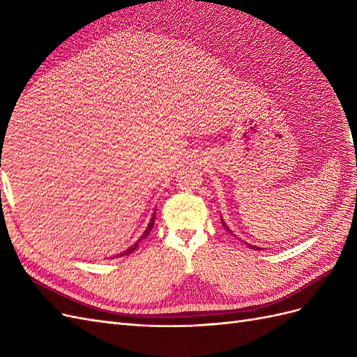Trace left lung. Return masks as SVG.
Segmentation results:
<instances>
[{"label": "left lung", "instance_id": "8db88e82", "mask_svg": "<svg viewBox=\"0 0 357 357\" xmlns=\"http://www.w3.org/2000/svg\"><path fill=\"white\" fill-rule=\"evenodd\" d=\"M220 220H222V225L225 226V229H226V231H229V232H231V229L228 228V226H226V225H225V222H223V219H222V218H220ZM248 247H252V248H255V250H256V248H259V247H253V245H250V244H248Z\"/></svg>", "mask_w": 357, "mask_h": 357}]
</instances>
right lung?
<instances>
[{"mask_svg": "<svg viewBox=\"0 0 357 357\" xmlns=\"http://www.w3.org/2000/svg\"><path fill=\"white\" fill-rule=\"evenodd\" d=\"M153 225H155V215H153V218H152V220H150V223H149V228H147V229L144 231V234H143V236H142V238H139V241H142L143 238H146V236H147V235L150 234V231H152V228H153ZM139 241H138V243H139ZM138 243H135L134 245H131V247H129V248H128V250H125V252H123V253H122L121 256H123V255H129V253H132V252L135 250V248L138 247Z\"/></svg>", "mask_w": 357, "mask_h": 357, "instance_id": "1", "label": "right lung"}]
</instances>
